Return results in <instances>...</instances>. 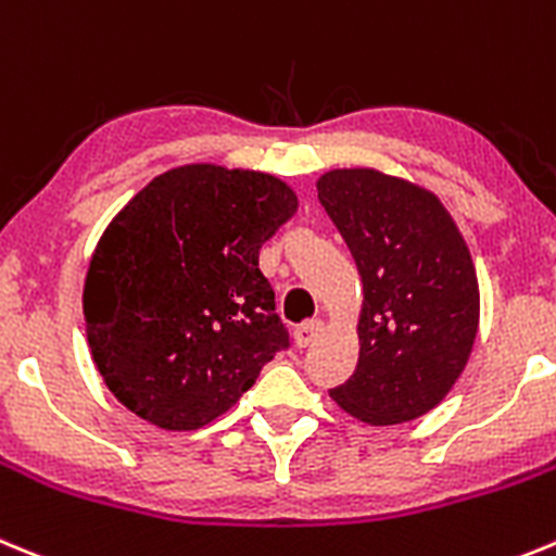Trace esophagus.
<instances>
[{
    "instance_id": "esophagus-1",
    "label": "esophagus",
    "mask_w": 556,
    "mask_h": 556,
    "mask_svg": "<svg viewBox=\"0 0 556 556\" xmlns=\"http://www.w3.org/2000/svg\"><path fill=\"white\" fill-rule=\"evenodd\" d=\"M321 329H324V324L318 321V318H313V321H304V324H299L296 329H293V338H296V343L302 349H307L309 343H313L315 338H318V334H321Z\"/></svg>"
}]
</instances>
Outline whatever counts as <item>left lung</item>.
Listing matches in <instances>:
<instances>
[{"mask_svg": "<svg viewBox=\"0 0 556 556\" xmlns=\"http://www.w3.org/2000/svg\"><path fill=\"white\" fill-rule=\"evenodd\" d=\"M318 199L363 277L359 359L329 390L374 427L413 421L463 374L479 324L471 254L429 191L371 168L318 179Z\"/></svg>", "mask_w": 556, "mask_h": 556, "instance_id": "obj_1", "label": "left lung"}]
</instances>
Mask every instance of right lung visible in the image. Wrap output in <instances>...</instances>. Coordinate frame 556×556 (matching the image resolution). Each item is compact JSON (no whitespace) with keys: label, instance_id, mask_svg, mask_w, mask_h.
<instances>
[{"label":"right lung","instance_id":"obj_1","mask_svg":"<svg viewBox=\"0 0 556 556\" xmlns=\"http://www.w3.org/2000/svg\"><path fill=\"white\" fill-rule=\"evenodd\" d=\"M296 213L271 174L182 166L104 229L83 313L110 393L143 421L199 429L290 349L260 247Z\"/></svg>","mask_w":556,"mask_h":556}]
</instances>
